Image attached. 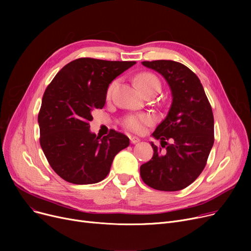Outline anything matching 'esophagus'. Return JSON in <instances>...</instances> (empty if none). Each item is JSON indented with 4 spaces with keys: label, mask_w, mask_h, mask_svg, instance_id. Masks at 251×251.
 Wrapping results in <instances>:
<instances>
[{
    "label": "esophagus",
    "mask_w": 251,
    "mask_h": 251,
    "mask_svg": "<svg viewBox=\"0 0 251 251\" xmlns=\"http://www.w3.org/2000/svg\"><path fill=\"white\" fill-rule=\"evenodd\" d=\"M140 141V139L138 138V137H136V136H132V137H130V142L131 143H137V142H139Z\"/></svg>",
    "instance_id": "obj_1"
}]
</instances>
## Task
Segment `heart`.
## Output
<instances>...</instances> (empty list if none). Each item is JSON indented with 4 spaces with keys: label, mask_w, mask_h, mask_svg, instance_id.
<instances>
[{
    "label": "heart",
    "mask_w": 251,
    "mask_h": 251,
    "mask_svg": "<svg viewBox=\"0 0 251 251\" xmlns=\"http://www.w3.org/2000/svg\"><path fill=\"white\" fill-rule=\"evenodd\" d=\"M136 82L139 88L147 92L151 89H159L161 88V82L154 74L151 72H142L136 76ZM117 84V81H113L107 88V98L110 99L113 90ZM154 123V118L150 114H137V115H130L126 117L123 120V126L132 131L134 133H141L146 129L147 126H151Z\"/></svg>",
    "instance_id": "heart-1"
}]
</instances>
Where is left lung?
<instances>
[{"label":"left lung","instance_id":"left-lung-1","mask_svg":"<svg viewBox=\"0 0 251 251\" xmlns=\"http://www.w3.org/2000/svg\"><path fill=\"white\" fill-rule=\"evenodd\" d=\"M142 65L165 77L173 101L152 133L161 146L151 142L153 155L140 166V176L153 189L178 191L194 182L206 165L215 140L212 105L200 78L185 65L170 60L144 61Z\"/></svg>","mask_w":251,"mask_h":251}]
</instances>
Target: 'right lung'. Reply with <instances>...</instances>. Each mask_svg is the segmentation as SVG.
<instances>
[{
  "mask_svg": "<svg viewBox=\"0 0 251 251\" xmlns=\"http://www.w3.org/2000/svg\"><path fill=\"white\" fill-rule=\"evenodd\" d=\"M135 63L79 58L48 85L37 117L39 143L65 181L83 185L103 180L115 155L129 146V138L113 129L102 138L90 133L89 121L92 112L103 108L110 83Z\"/></svg>",
  "mask_w": 251,
  "mask_h": 251,
  "instance_id": "obj_1",
  "label": "right lung"
}]
</instances>
